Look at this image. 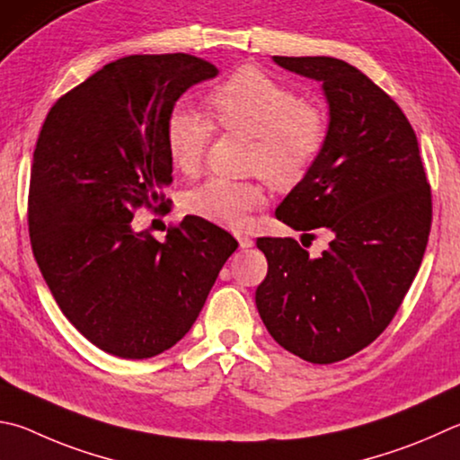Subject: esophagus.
<instances>
[{"label": "esophagus", "mask_w": 460, "mask_h": 460, "mask_svg": "<svg viewBox=\"0 0 460 460\" xmlns=\"http://www.w3.org/2000/svg\"><path fill=\"white\" fill-rule=\"evenodd\" d=\"M237 241H239V247H241V249L253 247V239L249 237V235H237Z\"/></svg>", "instance_id": "obj_1"}]
</instances>
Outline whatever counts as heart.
Here are the masks:
<instances>
[{
    "mask_svg": "<svg viewBox=\"0 0 460 460\" xmlns=\"http://www.w3.org/2000/svg\"><path fill=\"white\" fill-rule=\"evenodd\" d=\"M217 124L253 137L249 171L261 172L275 187L302 181L330 138V120L320 106L304 102L294 88L270 74L243 66L208 96ZM213 122L187 106L172 108L166 119V150L182 174H197L213 138ZM265 201L255 181L211 177L185 195V207L203 219L243 227L247 217Z\"/></svg>",
    "mask_w": 460,
    "mask_h": 460,
    "instance_id": "heart-1",
    "label": "heart"
}]
</instances>
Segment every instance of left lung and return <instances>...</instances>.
<instances>
[{"label":"left lung","instance_id":"8db88e82","mask_svg":"<svg viewBox=\"0 0 460 460\" xmlns=\"http://www.w3.org/2000/svg\"><path fill=\"white\" fill-rule=\"evenodd\" d=\"M273 60L320 80L330 102L328 145L275 217L332 241L312 257L296 239L259 237L267 275L255 304L288 352L333 364L370 346L411 289L430 235V185L411 122L366 74L328 56Z\"/></svg>","mask_w":460,"mask_h":460}]
</instances>
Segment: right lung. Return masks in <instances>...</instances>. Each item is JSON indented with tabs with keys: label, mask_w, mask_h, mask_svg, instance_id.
<instances>
[{
	"label": "right lung",
	"mask_w": 460,
	"mask_h": 460,
	"mask_svg": "<svg viewBox=\"0 0 460 460\" xmlns=\"http://www.w3.org/2000/svg\"><path fill=\"white\" fill-rule=\"evenodd\" d=\"M215 74L190 54L120 58L58 98L40 130L31 252L62 314L112 356L143 360L177 344L237 249L231 233L195 215L166 241L130 227L140 207L169 205L166 119L182 92Z\"/></svg>",
	"instance_id": "obj_1"
}]
</instances>
